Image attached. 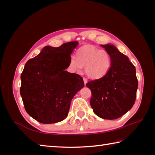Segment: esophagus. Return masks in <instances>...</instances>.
<instances>
[{"label": "esophagus", "mask_w": 155, "mask_h": 155, "mask_svg": "<svg viewBox=\"0 0 155 155\" xmlns=\"http://www.w3.org/2000/svg\"><path fill=\"white\" fill-rule=\"evenodd\" d=\"M83 82H84V84H85V85H86V84H87V79L86 78H85V77H83Z\"/></svg>", "instance_id": "esophagus-1"}]
</instances>
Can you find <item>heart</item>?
Listing matches in <instances>:
<instances>
[{"label": "heart", "mask_w": 155, "mask_h": 155, "mask_svg": "<svg viewBox=\"0 0 155 155\" xmlns=\"http://www.w3.org/2000/svg\"><path fill=\"white\" fill-rule=\"evenodd\" d=\"M84 69L86 75L92 79L104 77L111 66V58L104 49H99L93 45H85L77 52V57L72 55L68 62L70 72H78Z\"/></svg>", "instance_id": "b5f03b06"}]
</instances>
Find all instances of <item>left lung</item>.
Listing matches in <instances>:
<instances>
[{
	"label": "left lung",
	"mask_w": 155,
	"mask_h": 155,
	"mask_svg": "<svg viewBox=\"0 0 155 155\" xmlns=\"http://www.w3.org/2000/svg\"><path fill=\"white\" fill-rule=\"evenodd\" d=\"M109 52L111 66L103 78L86 84L91 91L90 105L103 119L119 118L135 103L138 81L135 67L128 57L111 44L101 45Z\"/></svg>",
	"instance_id": "left-lung-1"
}]
</instances>
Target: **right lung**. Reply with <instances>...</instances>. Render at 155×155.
Segmentation results:
<instances>
[{
	"mask_svg": "<svg viewBox=\"0 0 155 155\" xmlns=\"http://www.w3.org/2000/svg\"><path fill=\"white\" fill-rule=\"evenodd\" d=\"M78 41L46 46L26 63L21 74L20 95L27 114L43 124L68 116L72 99L84 87L83 78L65 71Z\"/></svg>",
	"mask_w": 155,
	"mask_h": 155,
	"instance_id": "add662e5",
	"label": "right lung"
}]
</instances>
